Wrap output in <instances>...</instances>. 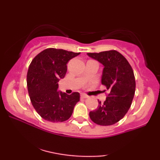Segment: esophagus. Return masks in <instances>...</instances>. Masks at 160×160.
<instances>
[{
	"instance_id": "obj_1",
	"label": "esophagus",
	"mask_w": 160,
	"mask_h": 160,
	"mask_svg": "<svg viewBox=\"0 0 160 160\" xmlns=\"http://www.w3.org/2000/svg\"><path fill=\"white\" fill-rule=\"evenodd\" d=\"M81 98H88V95H85V94H81Z\"/></svg>"
}]
</instances>
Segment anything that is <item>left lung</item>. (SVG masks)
I'll use <instances>...</instances> for the list:
<instances>
[{
    "label": "left lung",
    "instance_id": "obj_1",
    "mask_svg": "<svg viewBox=\"0 0 160 160\" xmlns=\"http://www.w3.org/2000/svg\"><path fill=\"white\" fill-rule=\"evenodd\" d=\"M87 55L104 66L101 83L108 91L106 100L104 102L98 100V108L89 112V117L99 125H112L121 120L130 108L135 91L134 73L127 59L116 50Z\"/></svg>",
    "mask_w": 160,
    "mask_h": 160
}]
</instances>
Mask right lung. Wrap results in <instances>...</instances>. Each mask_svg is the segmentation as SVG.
<instances>
[{"mask_svg": "<svg viewBox=\"0 0 160 160\" xmlns=\"http://www.w3.org/2000/svg\"><path fill=\"white\" fill-rule=\"evenodd\" d=\"M79 54L49 48L30 63L27 74L28 94L32 106L43 119L62 122L71 117L80 95L58 91V82L65 77L68 62Z\"/></svg>", "mask_w": 160, "mask_h": 160, "instance_id": "1", "label": "right lung"}]
</instances>
